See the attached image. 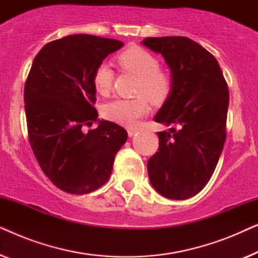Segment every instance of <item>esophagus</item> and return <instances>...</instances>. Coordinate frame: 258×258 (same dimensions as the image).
Wrapping results in <instances>:
<instances>
[{
  "instance_id": "1",
  "label": "esophagus",
  "mask_w": 258,
  "mask_h": 258,
  "mask_svg": "<svg viewBox=\"0 0 258 258\" xmlns=\"http://www.w3.org/2000/svg\"><path fill=\"white\" fill-rule=\"evenodd\" d=\"M137 132H139V130H137V129L130 128V129H128V135H129L130 137H132V136L135 135V134H137Z\"/></svg>"
}]
</instances>
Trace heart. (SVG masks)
I'll use <instances>...</instances> for the list:
<instances>
[{
  "mask_svg": "<svg viewBox=\"0 0 258 258\" xmlns=\"http://www.w3.org/2000/svg\"><path fill=\"white\" fill-rule=\"evenodd\" d=\"M117 63L124 72L140 79L136 86L135 98H116L104 105L105 118L125 126H135L141 117L149 111V102L161 104L172 90V77L167 70L160 68L156 56L141 47H129L117 55ZM94 88L97 94L108 96L114 83V72L105 63L95 69Z\"/></svg>",
  "mask_w": 258,
  "mask_h": 258,
  "instance_id": "1",
  "label": "heart"
}]
</instances>
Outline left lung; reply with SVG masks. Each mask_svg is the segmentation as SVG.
<instances>
[{"mask_svg": "<svg viewBox=\"0 0 258 258\" xmlns=\"http://www.w3.org/2000/svg\"><path fill=\"white\" fill-rule=\"evenodd\" d=\"M171 70L172 90L155 116L170 125L157 133L160 147L148 161L153 186L162 196L186 200L213 176L227 137L229 89L217 59L183 36L147 37Z\"/></svg>", "mask_w": 258, "mask_h": 258, "instance_id": "obj_1", "label": "left lung"}]
</instances>
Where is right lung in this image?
I'll return each mask as SVG.
<instances>
[{
    "label": "right lung",
    "mask_w": 258,
    "mask_h": 258,
    "mask_svg": "<svg viewBox=\"0 0 258 258\" xmlns=\"http://www.w3.org/2000/svg\"><path fill=\"white\" fill-rule=\"evenodd\" d=\"M123 43L88 34L49 42L34 58L24 84L28 139L42 171L63 191L83 195L111 175L115 156L128 133L98 121L95 69Z\"/></svg>",
    "instance_id": "right-lung-1"
}]
</instances>
